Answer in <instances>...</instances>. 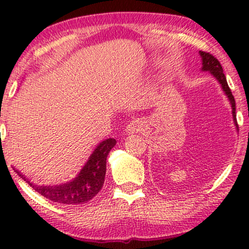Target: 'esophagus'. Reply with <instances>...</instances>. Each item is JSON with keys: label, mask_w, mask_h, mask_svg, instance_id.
Segmentation results:
<instances>
[{"label": "esophagus", "mask_w": 249, "mask_h": 249, "mask_svg": "<svg viewBox=\"0 0 249 249\" xmlns=\"http://www.w3.org/2000/svg\"><path fill=\"white\" fill-rule=\"evenodd\" d=\"M145 128V124L139 119H136V121L130 122V124L126 126V131L128 133H137V132H142L144 131Z\"/></svg>", "instance_id": "1"}]
</instances>
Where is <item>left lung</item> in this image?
<instances>
[{"mask_svg": "<svg viewBox=\"0 0 249 249\" xmlns=\"http://www.w3.org/2000/svg\"><path fill=\"white\" fill-rule=\"evenodd\" d=\"M199 53L202 58V70L210 71V72L212 73V75L215 77L216 79H218V82L221 84L222 90L225 91L226 96H227L228 99H230L231 105H232L234 124H235V126L239 131L238 123H236V115H235V99H234V96L232 95V91H231V89L227 84V81H226V76H225L224 71H222L221 64H220V62L212 55V53H205V51H199Z\"/></svg>", "mask_w": 249, "mask_h": 249, "instance_id": "8db88e82", "label": "left lung"}]
</instances>
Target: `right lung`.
<instances>
[{
    "label": "right lung",
    "mask_w": 249,
    "mask_h": 249,
    "mask_svg": "<svg viewBox=\"0 0 249 249\" xmlns=\"http://www.w3.org/2000/svg\"><path fill=\"white\" fill-rule=\"evenodd\" d=\"M115 145L116 139L113 138L102 142L91 154L78 176L67 184L56 186H37L30 182L21 172L17 170L15 172L18 173V176L36 192L51 201L63 205H82L96 196L102 190L107 173V154Z\"/></svg>",
    "instance_id": "obj_1"
}]
</instances>
